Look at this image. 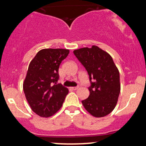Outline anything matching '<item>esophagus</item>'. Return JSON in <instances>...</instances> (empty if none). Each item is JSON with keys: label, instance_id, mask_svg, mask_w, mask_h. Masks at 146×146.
<instances>
[{"label": "esophagus", "instance_id": "obj_1", "mask_svg": "<svg viewBox=\"0 0 146 146\" xmlns=\"http://www.w3.org/2000/svg\"><path fill=\"white\" fill-rule=\"evenodd\" d=\"M71 89H72V90H78V88H79V86H75V87H71Z\"/></svg>", "mask_w": 146, "mask_h": 146}]
</instances>
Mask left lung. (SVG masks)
I'll list each match as a JSON object with an SVG mask.
<instances>
[{"instance_id": "8db88e82", "label": "left lung", "mask_w": 146, "mask_h": 146, "mask_svg": "<svg viewBox=\"0 0 146 146\" xmlns=\"http://www.w3.org/2000/svg\"><path fill=\"white\" fill-rule=\"evenodd\" d=\"M89 75L90 95L82 103L95 117H103L114 110L121 90L119 72L109 53L98 46L73 51Z\"/></svg>"}]
</instances>
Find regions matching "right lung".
<instances>
[{
	"instance_id": "add662e5",
	"label": "right lung",
	"mask_w": 146,
	"mask_h": 146,
	"mask_svg": "<svg viewBox=\"0 0 146 146\" xmlns=\"http://www.w3.org/2000/svg\"><path fill=\"white\" fill-rule=\"evenodd\" d=\"M68 53L64 48H44L29 63L23 90L31 110L40 117L56 113L68 93L67 88L57 84L59 66Z\"/></svg>"
}]
</instances>
